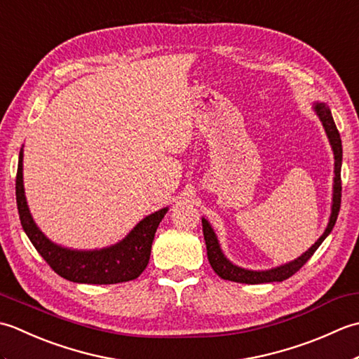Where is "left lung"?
<instances>
[{"mask_svg":"<svg viewBox=\"0 0 359 359\" xmlns=\"http://www.w3.org/2000/svg\"><path fill=\"white\" fill-rule=\"evenodd\" d=\"M315 109L318 112L319 118H321L323 125L325 128V133L329 135L330 144L333 148V154H334V187H333V207H332V216H330V222L327 225V230L321 238L318 239V242L311 247L309 251H306L301 257H297L296 261L285 264L282 266H278V269H273L269 271H250V270H243L241 266L233 265L228 259L222 255L220 251L219 242L216 239V234L212 231V228L207 220L202 219V226H203V238L205 243H207V255H208V261L210 265L212 266V270L217 273V276L226 280H233V282H241V284H264V282H280L285 280L288 278H292L296 271H299L302 269V265L306 264L309 259L315 255V251L318 247L321 245L327 236L330 234L333 230L334 224H337V219L339 215V208H341V162H342V144H341V137L338 133V128L334 125L332 112L329 109V106L324 103H318L315 106Z\"/></svg>","mask_w":359,"mask_h":359,"instance_id":"left-lung-1","label":"left lung"}]
</instances>
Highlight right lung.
I'll return each instance as SVG.
<instances>
[{
  "mask_svg": "<svg viewBox=\"0 0 359 359\" xmlns=\"http://www.w3.org/2000/svg\"><path fill=\"white\" fill-rule=\"evenodd\" d=\"M15 194L22 230L32 245L53 271L80 284H118L139 278L149 262L156 230L166 212L163 208L143 219L117 245L98 251H72L52 243L34 224L22 188V151L18 158Z\"/></svg>",
  "mask_w": 359,
  "mask_h": 359,
  "instance_id": "1",
  "label": "right lung"
}]
</instances>
